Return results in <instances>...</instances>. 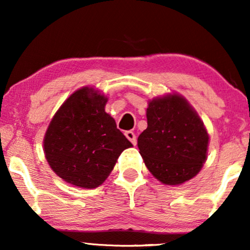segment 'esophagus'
<instances>
[{"label": "esophagus", "mask_w": 250, "mask_h": 250, "mask_svg": "<svg viewBox=\"0 0 250 250\" xmlns=\"http://www.w3.org/2000/svg\"><path fill=\"white\" fill-rule=\"evenodd\" d=\"M125 135H126V138H127V139L130 140L131 143L134 145V146H135V145H137V137H135V134L133 133V132H132V131H126L125 132Z\"/></svg>", "instance_id": "1"}]
</instances>
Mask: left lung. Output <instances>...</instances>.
I'll list each match as a JSON object with an SVG mask.
<instances>
[{
  "mask_svg": "<svg viewBox=\"0 0 250 250\" xmlns=\"http://www.w3.org/2000/svg\"><path fill=\"white\" fill-rule=\"evenodd\" d=\"M147 128L138 138L145 165L166 186H180L200 171L208 137L196 110L177 92L148 102Z\"/></svg>",
  "mask_w": 250,
  "mask_h": 250,
  "instance_id": "left-lung-1",
  "label": "left lung"
}]
</instances>
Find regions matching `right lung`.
<instances>
[{
    "label": "right lung",
    "mask_w": 250,
    "mask_h": 250,
    "mask_svg": "<svg viewBox=\"0 0 250 250\" xmlns=\"http://www.w3.org/2000/svg\"><path fill=\"white\" fill-rule=\"evenodd\" d=\"M107 97L92 87L74 91L55 112L44 141L46 161L72 186L94 189L104 183L123 150L132 147L105 112Z\"/></svg>",
    "instance_id": "right-lung-1"
}]
</instances>
